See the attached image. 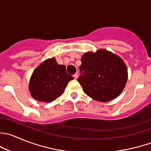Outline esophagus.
<instances>
[{
    "instance_id": "esophagus-1",
    "label": "esophagus",
    "mask_w": 151,
    "mask_h": 151,
    "mask_svg": "<svg viewBox=\"0 0 151 151\" xmlns=\"http://www.w3.org/2000/svg\"><path fill=\"white\" fill-rule=\"evenodd\" d=\"M73 77H74V79H76V80H77V79L78 78V74H77V73H76V74H74V76H73Z\"/></svg>"
}]
</instances>
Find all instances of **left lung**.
Instances as JSON below:
<instances>
[{
  "label": "left lung",
  "instance_id": "1",
  "mask_svg": "<svg viewBox=\"0 0 151 151\" xmlns=\"http://www.w3.org/2000/svg\"><path fill=\"white\" fill-rule=\"evenodd\" d=\"M77 79L86 94L99 102L117 97L128 80V69L117 55L105 49L86 52L81 59Z\"/></svg>",
  "mask_w": 151,
  "mask_h": 151
}]
</instances>
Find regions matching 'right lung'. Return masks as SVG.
<instances>
[{"label":"right lung","mask_w":151,"mask_h":151,"mask_svg":"<svg viewBox=\"0 0 151 151\" xmlns=\"http://www.w3.org/2000/svg\"><path fill=\"white\" fill-rule=\"evenodd\" d=\"M74 77L68 74L65 66L59 65L55 58L42 63L32 74L29 91L35 99L51 102L63 93L65 87Z\"/></svg>","instance_id":"obj_1"}]
</instances>
